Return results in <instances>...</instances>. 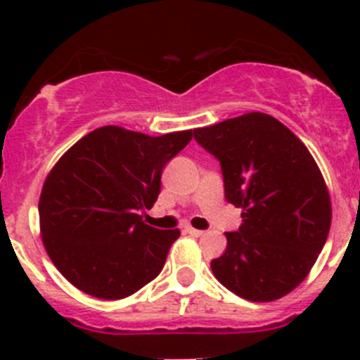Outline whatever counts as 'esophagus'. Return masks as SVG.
<instances>
[{"label": "esophagus", "instance_id": "1", "mask_svg": "<svg viewBox=\"0 0 360 360\" xmlns=\"http://www.w3.org/2000/svg\"><path fill=\"white\" fill-rule=\"evenodd\" d=\"M186 232H187V234H191V236H195V238L202 236V234H203V231H198V229H193V227H186Z\"/></svg>", "mask_w": 360, "mask_h": 360}]
</instances>
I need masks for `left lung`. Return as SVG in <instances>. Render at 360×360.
<instances>
[{
  "mask_svg": "<svg viewBox=\"0 0 360 360\" xmlns=\"http://www.w3.org/2000/svg\"><path fill=\"white\" fill-rule=\"evenodd\" d=\"M195 141L218 158L225 198L243 211L240 229L225 232L212 274L249 301L287 295L308 276L332 224L316 160L285 124L259 111L195 129Z\"/></svg>",
  "mask_w": 360,
  "mask_h": 360,
  "instance_id": "1",
  "label": "left lung"
}]
</instances>
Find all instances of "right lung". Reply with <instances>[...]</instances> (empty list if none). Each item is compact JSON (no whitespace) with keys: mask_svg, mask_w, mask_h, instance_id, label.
Segmentation results:
<instances>
[{"mask_svg":"<svg viewBox=\"0 0 360 360\" xmlns=\"http://www.w3.org/2000/svg\"><path fill=\"white\" fill-rule=\"evenodd\" d=\"M191 139L193 129L149 136L104 126L53 165L39 198L41 238L73 287L111 301L160 274L180 231L149 227L139 212L157 202L164 165Z\"/></svg>","mask_w":360,"mask_h":360,"instance_id":"right-lung-1","label":"right lung"}]
</instances>
